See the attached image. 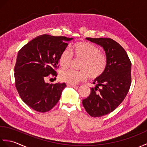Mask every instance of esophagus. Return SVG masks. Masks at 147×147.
<instances>
[{"instance_id":"34e87169","label":"esophagus","mask_w":147,"mask_h":147,"mask_svg":"<svg viewBox=\"0 0 147 147\" xmlns=\"http://www.w3.org/2000/svg\"><path fill=\"white\" fill-rule=\"evenodd\" d=\"M76 85H71V84L69 83H67V86H71V87H75Z\"/></svg>"}]
</instances>
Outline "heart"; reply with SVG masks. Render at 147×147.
<instances>
[{
	"instance_id": "1",
	"label": "heart",
	"mask_w": 147,
	"mask_h": 147,
	"mask_svg": "<svg viewBox=\"0 0 147 147\" xmlns=\"http://www.w3.org/2000/svg\"><path fill=\"white\" fill-rule=\"evenodd\" d=\"M71 51L76 57L82 59L80 67L82 70L62 71L60 74L62 82L76 85L86 80L89 76L96 78L104 74L107 65V57L104 53L100 52L97 46L88 42H78L72 46ZM71 60L70 52L65 49L59 56V62L62 69H66L69 66Z\"/></svg>"
}]
</instances>
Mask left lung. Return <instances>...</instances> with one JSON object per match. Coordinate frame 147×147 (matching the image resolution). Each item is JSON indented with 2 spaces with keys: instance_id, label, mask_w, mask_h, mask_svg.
Listing matches in <instances>:
<instances>
[{
  "instance_id": "1",
  "label": "left lung",
  "mask_w": 147,
  "mask_h": 147,
  "mask_svg": "<svg viewBox=\"0 0 147 147\" xmlns=\"http://www.w3.org/2000/svg\"><path fill=\"white\" fill-rule=\"evenodd\" d=\"M86 38L103 47L107 57L104 74L93 81L95 87L82 101L90 116L98 117L114 111L125 98L131 83V62L125 50L114 40Z\"/></svg>"
}]
</instances>
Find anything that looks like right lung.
Masks as SVG:
<instances>
[{
  "label": "right lung",
  "instance_id": "obj_1",
  "mask_svg": "<svg viewBox=\"0 0 147 147\" xmlns=\"http://www.w3.org/2000/svg\"><path fill=\"white\" fill-rule=\"evenodd\" d=\"M73 38L42 35L36 37L18 52L14 67L15 85L23 101L37 112H46L60 99L64 83L50 84V74L57 76L59 59Z\"/></svg>",
  "mask_w": 147,
  "mask_h": 147
}]
</instances>
